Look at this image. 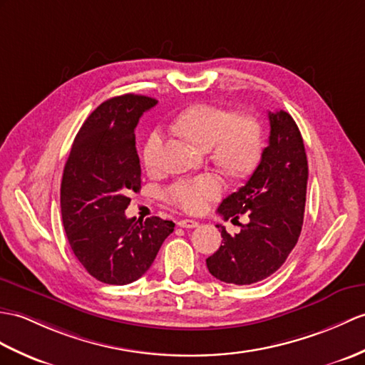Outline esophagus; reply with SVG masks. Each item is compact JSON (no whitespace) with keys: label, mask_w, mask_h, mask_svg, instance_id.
<instances>
[{"label":"esophagus","mask_w":365,"mask_h":365,"mask_svg":"<svg viewBox=\"0 0 365 365\" xmlns=\"http://www.w3.org/2000/svg\"><path fill=\"white\" fill-rule=\"evenodd\" d=\"M177 224H179V227H182V228H196V227H199V222L192 221V219H180V221Z\"/></svg>","instance_id":"34e87169"}]
</instances>
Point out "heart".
I'll use <instances>...</instances> for the list:
<instances>
[{
    "mask_svg": "<svg viewBox=\"0 0 365 365\" xmlns=\"http://www.w3.org/2000/svg\"><path fill=\"white\" fill-rule=\"evenodd\" d=\"M174 127L194 146L211 149V160L230 177L250 174L261 160V127L249 115H238L235 110L211 104H197L177 116ZM162 140V132L154 130L144 143L143 165L150 174L158 171ZM221 192L222 182L213 174H203L169 186L166 197L188 213H200Z\"/></svg>",
    "mask_w": 365,
    "mask_h": 365,
    "instance_id": "b5f03b06",
    "label": "heart"
}]
</instances>
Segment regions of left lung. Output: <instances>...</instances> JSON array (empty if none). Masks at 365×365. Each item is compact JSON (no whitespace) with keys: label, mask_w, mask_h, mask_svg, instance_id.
Returning a JSON list of instances; mask_svg holds the SVG:
<instances>
[{"label":"left lung","mask_w":365,"mask_h":365,"mask_svg":"<svg viewBox=\"0 0 365 365\" xmlns=\"http://www.w3.org/2000/svg\"><path fill=\"white\" fill-rule=\"evenodd\" d=\"M269 144L259 165L247 183L217 208L224 219L238 221L241 215L250 219L235 236L216 225L222 244L207 258V267L225 283L252 284L277 272L302 232L308 183L302 133L284 110L269 112Z\"/></svg>","instance_id":"1"}]
</instances>
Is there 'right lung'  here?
Wrapping results in <instances>:
<instances>
[{
	"mask_svg": "<svg viewBox=\"0 0 365 365\" xmlns=\"http://www.w3.org/2000/svg\"><path fill=\"white\" fill-rule=\"evenodd\" d=\"M157 104L140 95L106 101L82 124L61 185L66 240L87 272L107 284H129L152 266L174 222L125 217L132 191L141 188L135 127Z\"/></svg>",
	"mask_w": 365,
	"mask_h": 365,
	"instance_id": "obj_1",
	"label": "right lung"
}]
</instances>
